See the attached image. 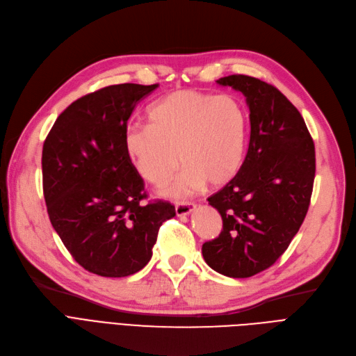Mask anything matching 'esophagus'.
I'll return each instance as SVG.
<instances>
[{
	"label": "esophagus",
	"instance_id": "34e87169",
	"mask_svg": "<svg viewBox=\"0 0 356 356\" xmlns=\"http://www.w3.org/2000/svg\"><path fill=\"white\" fill-rule=\"evenodd\" d=\"M195 208H196L195 202H180V204H176V207H175L176 214L179 217L189 216L192 211H195Z\"/></svg>",
	"mask_w": 356,
	"mask_h": 356
}]
</instances>
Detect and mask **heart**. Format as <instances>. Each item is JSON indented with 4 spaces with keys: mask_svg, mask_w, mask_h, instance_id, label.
Returning a JSON list of instances; mask_svg holds the SVG:
<instances>
[{
    "mask_svg": "<svg viewBox=\"0 0 356 356\" xmlns=\"http://www.w3.org/2000/svg\"><path fill=\"white\" fill-rule=\"evenodd\" d=\"M148 123L127 126L123 148L136 175L154 186L173 176L179 161L185 167L160 191L165 198H186L205 183L227 185L239 173L248 147V117L234 97L192 89L171 92L151 105Z\"/></svg>",
    "mask_w": 356,
    "mask_h": 356,
    "instance_id": "obj_1",
    "label": "heart"
}]
</instances>
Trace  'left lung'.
Returning a JSON list of instances; mask_svg holds the SVG:
<instances>
[{
	"label": "left lung",
	"mask_w": 356,
	"mask_h": 356,
	"mask_svg": "<svg viewBox=\"0 0 356 356\" xmlns=\"http://www.w3.org/2000/svg\"><path fill=\"white\" fill-rule=\"evenodd\" d=\"M217 83L245 95L251 139L239 173L208 198L222 218V230L202 245V255L217 273L245 279L271 267L304 222L315 148L304 118L277 88L245 74Z\"/></svg>",
	"instance_id": "left-lung-1"
}]
</instances>
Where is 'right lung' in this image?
<instances>
[{"label":"right lung","instance_id":"add662e5","mask_svg":"<svg viewBox=\"0 0 356 356\" xmlns=\"http://www.w3.org/2000/svg\"><path fill=\"white\" fill-rule=\"evenodd\" d=\"M156 86L122 83L79 98L58 115L44 142L51 225L77 264L102 277L142 270L161 225L176 216L170 202H142L143 180L123 148L131 111Z\"/></svg>","mask_w":356,"mask_h":356}]
</instances>
